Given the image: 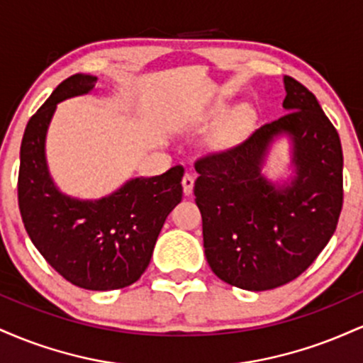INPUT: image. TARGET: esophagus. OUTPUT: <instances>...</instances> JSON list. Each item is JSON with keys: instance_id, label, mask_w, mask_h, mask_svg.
Listing matches in <instances>:
<instances>
[{"instance_id": "34e87169", "label": "esophagus", "mask_w": 363, "mask_h": 363, "mask_svg": "<svg viewBox=\"0 0 363 363\" xmlns=\"http://www.w3.org/2000/svg\"><path fill=\"white\" fill-rule=\"evenodd\" d=\"M193 186H194L193 174H184V177H182V189H184L186 196H189L191 193H193Z\"/></svg>"}]
</instances>
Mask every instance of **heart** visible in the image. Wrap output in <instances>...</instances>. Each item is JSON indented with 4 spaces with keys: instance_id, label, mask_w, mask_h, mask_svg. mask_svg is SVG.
I'll return each mask as SVG.
<instances>
[{
    "instance_id": "1",
    "label": "heart",
    "mask_w": 363,
    "mask_h": 363,
    "mask_svg": "<svg viewBox=\"0 0 363 363\" xmlns=\"http://www.w3.org/2000/svg\"><path fill=\"white\" fill-rule=\"evenodd\" d=\"M242 118H244L242 112H240V114H237L234 121H232L230 124H227V128L222 129V131L215 136L213 141H211V145H213L215 148H222V147H227V145H230L232 141L235 140L237 129H239L240 123H242Z\"/></svg>"
}]
</instances>
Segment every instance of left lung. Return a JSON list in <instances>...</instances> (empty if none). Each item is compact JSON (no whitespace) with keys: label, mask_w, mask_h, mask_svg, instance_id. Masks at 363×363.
I'll list each match as a JSON object with an SVG mask.
<instances>
[{"label":"left lung","mask_w":363,"mask_h":363,"mask_svg":"<svg viewBox=\"0 0 363 363\" xmlns=\"http://www.w3.org/2000/svg\"><path fill=\"white\" fill-rule=\"evenodd\" d=\"M283 83L289 114L196 162L208 264L220 280L249 291L277 289L306 272L335 234L343 206L338 131L312 91L291 77ZM280 135L291 141L292 174L273 183L262 169Z\"/></svg>","instance_id":"left-lung-1"}]
</instances>
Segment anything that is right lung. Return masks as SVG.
Returning a JSON list of instances; mask_svg holds the SVG:
<instances>
[{
	"instance_id": "1",
	"label": "right lung",
	"mask_w": 363,
	"mask_h": 363,
	"mask_svg": "<svg viewBox=\"0 0 363 363\" xmlns=\"http://www.w3.org/2000/svg\"><path fill=\"white\" fill-rule=\"evenodd\" d=\"M95 83L91 74L66 78L28 121L20 147L18 206L37 251L62 278L106 291L129 286L147 269L165 218L182 199L184 169L129 179L101 199L61 193L45 158L49 124L57 104L90 94Z\"/></svg>"
}]
</instances>
